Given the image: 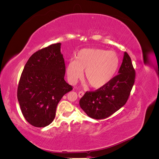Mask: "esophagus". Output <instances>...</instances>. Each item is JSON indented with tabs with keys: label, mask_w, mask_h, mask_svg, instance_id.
<instances>
[{
	"label": "esophagus",
	"mask_w": 159,
	"mask_h": 159,
	"mask_svg": "<svg viewBox=\"0 0 159 159\" xmlns=\"http://www.w3.org/2000/svg\"><path fill=\"white\" fill-rule=\"evenodd\" d=\"M84 95V91H80V92L78 93V96H79V98H82Z\"/></svg>",
	"instance_id": "34e87169"
}]
</instances>
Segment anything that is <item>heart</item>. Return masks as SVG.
<instances>
[{"label":"heart","instance_id":"1","mask_svg":"<svg viewBox=\"0 0 159 159\" xmlns=\"http://www.w3.org/2000/svg\"><path fill=\"white\" fill-rule=\"evenodd\" d=\"M119 66V57L114 51L85 48L80 50L75 61L67 66L69 79L75 82L81 78L85 69V78L91 86L99 88L108 84L116 74Z\"/></svg>","mask_w":159,"mask_h":159}]
</instances>
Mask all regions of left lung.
Segmentation results:
<instances>
[{
	"label": "left lung",
	"mask_w": 159,
	"mask_h": 159,
	"mask_svg": "<svg viewBox=\"0 0 159 159\" xmlns=\"http://www.w3.org/2000/svg\"><path fill=\"white\" fill-rule=\"evenodd\" d=\"M135 72L131 57L124 52L118 75L95 91L86 92L80 106L89 117L102 119L109 117L126 103L134 82Z\"/></svg>",
	"instance_id": "left-lung-1"
}]
</instances>
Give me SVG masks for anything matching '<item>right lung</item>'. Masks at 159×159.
Returning a JSON list of instances; mask_svg holds the SVG:
<instances>
[{
	"label": "right lung",
	"mask_w": 159,
	"mask_h": 159,
	"mask_svg": "<svg viewBox=\"0 0 159 159\" xmlns=\"http://www.w3.org/2000/svg\"><path fill=\"white\" fill-rule=\"evenodd\" d=\"M61 43L52 44L33 54L24 68L17 98L26 121L36 127L54 121L57 103L73 89L64 80L66 66Z\"/></svg>",
	"instance_id": "right-lung-1"
}]
</instances>
